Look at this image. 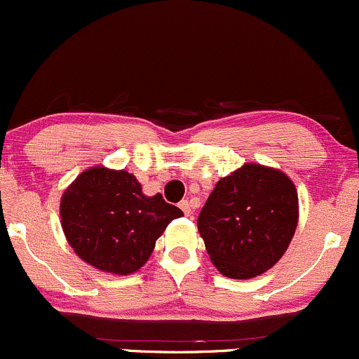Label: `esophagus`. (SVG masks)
<instances>
[{"label":"esophagus","mask_w":359,"mask_h":359,"mask_svg":"<svg viewBox=\"0 0 359 359\" xmlns=\"http://www.w3.org/2000/svg\"><path fill=\"white\" fill-rule=\"evenodd\" d=\"M179 208L184 211V215H186V216H191V215H192V206H191V203H189L187 199L180 201Z\"/></svg>","instance_id":"esophagus-1"}]
</instances>
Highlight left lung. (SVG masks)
<instances>
[{"mask_svg":"<svg viewBox=\"0 0 359 359\" xmlns=\"http://www.w3.org/2000/svg\"><path fill=\"white\" fill-rule=\"evenodd\" d=\"M298 223V196L283 172L245 163L216 184L199 212L208 254L228 278L266 273L288 249Z\"/></svg>","mask_w":359,"mask_h":359,"instance_id":"1","label":"left lung"}]
</instances>
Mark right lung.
<instances>
[{
  "label": "right lung",
  "mask_w": 359,
  "mask_h": 359,
  "mask_svg": "<svg viewBox=\"0 0 359 359\" xmlns=\"http://www.w3.org/2000/svg\"><path fill=\"white\" fill-rule=\"evenodd\" d=\"M182 215L161 194L144 196L129 172L104 167L80 173L61 199L69 245L90 266L112 274L140 269L167 224Z\"/></svg>",
  "instance_id": "1"
}]
</instances>
